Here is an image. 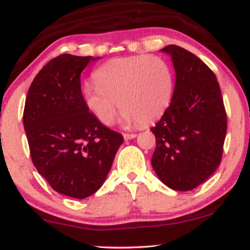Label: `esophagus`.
<instances>
[{"label":"esophagus","instance_id":"esophagus-1","mask_svg":"<svg viewBox=\"0 0 250 250\" xmlns=\"http://www.w3.org/2000/svg\"><path fill=\"white\" fill-rule=\"evenodd\" d=\"M123 136H124V139L125 140H132V139H134V138H136V134H128V133H125V134H123Z\"/></svg>","mask_w":250,"mask_h":250}]
</instances>
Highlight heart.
<instances>
[{"mask_svg": "<svg viewBox=\"0 0 250 250\" xmlns=\"http://www.w3.org/2000/svg\"><path fill=\"white\" fill-rule=\"evenodd\" d=\"M95 85L83 88L85 107L101 124L114 122L118 104L123 121L146 125L163 116L173 93V74L155 56L115 58L94 70Z\"/></svg>", "mask_w": 250, "mask_h": 250, "instance_id": "obj_1", "label": "heart"}]
</instances>
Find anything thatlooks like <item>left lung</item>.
Segmentation results:
<instances>
[{"instance_id": "left-lung-1", "label": "left lung", "mask_w": 250, "mask_h": 250, "mask_svg": "<svg viewBox=\"0 0 250 250\" xmlns=\"http://www.w3.org/2000/svg\"><path fill=\"white\" fill-rule=\"evenodd\" d=\"M160 51L172 58L175 85L169 107L151 128L156 136L151 165L165 186L189 191L220 166L227 112L217 78L204 61L173 44Z\"/></svg>"}]
</instances>
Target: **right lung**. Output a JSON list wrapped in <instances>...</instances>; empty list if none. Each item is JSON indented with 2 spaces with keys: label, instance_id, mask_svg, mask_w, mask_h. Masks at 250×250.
Masks as SVG:
<instances>
[{
  "label": "right lung",
  "instance_id": "obj_1",
  "mask_svg": "<svg viewBox=\"0 0 250 250\" xmlns=\"http://www.w3.org/2000/svg\"><path fill=\"white\" fill-rule=\"evenodd\" d=\"M100 57L61 54L34 78L23 127L34 166L53 190L84 199L100 189L124 138L85 107L81 73Z\"/></svg>",
  "mask_w": 250,
  "mask_h": 250
}]
</instances>
